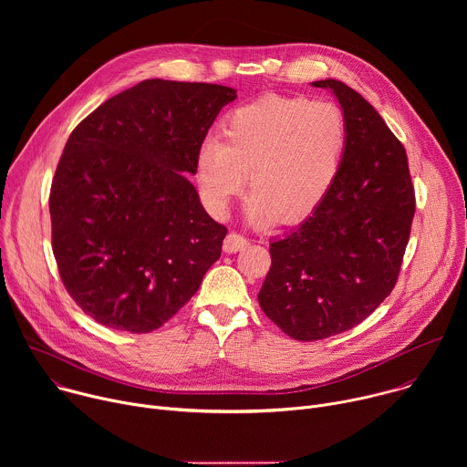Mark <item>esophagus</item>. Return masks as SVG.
Masks as SVG:
<instances>
[{
    "mask_svg": "<svg viewBox=\"0 0 467 467\" xmlns=\"http://www.w3.org/2000/svg\"><path fill=\"white\" fill-rule=\"evenodd\" d=\"M249 245V240L238 233H229L223 240V251L225 253H236V251H242L244 247Z\"/></svg>",
    "mask_w": 467,
    "mask_h": 467,
    "instance_id": "34e87169",
    "label": "esophagus"
}]
</instances>
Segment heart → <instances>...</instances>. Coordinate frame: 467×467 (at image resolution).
I'll list each match as a JSON object with an SVG mask.
<instances>
[{"mask_svg":"<svg viewBox=\"0 0 467 467\" xmlns=\"http://www.w3.org/2000/svg\"><path fill=\"white\" fill-rule=\"evenodd\" d=\"M346 150L348 123L335 103L264 96L222 119V139L199 144L193 175L214 216L229 213L249 173V222L294 225L325 202Z\"/></svg>","mask_w":467,"mask_h":467,"instance_id":"b5f03b06","label":"heart"}]
</instances>
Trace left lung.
<instances>
[{"mask_svg": "<svg viewBox=\"0 0 467 467\" xmlns=\"http://www.w3.org/2000/svg\"><path fill=\"white\" fill-rule=\"evenodd\" d=\"M312 87L338 99L348 150L319 209L270 244L258 292L264 314L301 342L353 328L389 296L416 211L407 151L380 114L342 81Z\"/></svg>", "mask_w": 467, "mask_h": 467, "instance_id": "left-lung-1", "label": "left lung"}]
</instances>
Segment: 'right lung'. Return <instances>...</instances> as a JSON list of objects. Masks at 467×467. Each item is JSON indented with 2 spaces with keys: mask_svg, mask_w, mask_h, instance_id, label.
I'll return each instance as SVG.
<instances>
[{
  "mask_svg": "<svg viewBox=\"0 0 467 467\" xmlns=\"http://www.w3.org/2000/svg\"><path fill=\"white\" fill-rule=\"evenodd\" d=\"M234 99L222 85L148 79L74 129L51 182V244L66 290L98 323L159 328L220 258L227 229L186 177Z\"/></svg>",
  "mask_w": 467,
  "mask_h": 467,
  "instance_id": "add662e5",
  "label": "right lung"
}]
</instances>
